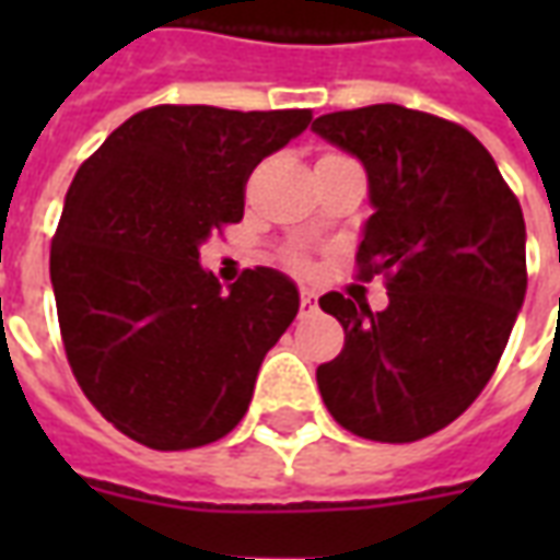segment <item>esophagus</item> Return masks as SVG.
Returning a JSON list of instances; mask_svg holds the SVG:
<instances>
[{
    "instance_id": "1",
    "label": "esophagus",
    "mask_w": 560,
    "mask_h": 560,
    "mask_svg": "<svg viewBox=\"0 0 560 560\" xmlns=\"http://www.w3.org/2000/svg\"><path fill=\"white\" fill-rule=\"evenodd\" d=\"M317 312V296L312 291H303L300 296V317H308Z\"/></svg>"
}]
</instances>
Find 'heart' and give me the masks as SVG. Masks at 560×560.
Returning a JSON list of instances; mask_svg holds the SVG:
<instances>
[{"label": "heart", "mask_w": 560, "mask_h": 560, "mask_svg": "<svg viewBox=\"0 0 560 560\" xmlns=\"http://www.w3.org/2000/svg\"><path fill=\"white\" fill-rule=\"evenodd\" d=\"M291 264H293V267H296V269H305V257L293 255V257H291Z\"/></svg>", "instance_id": "obj_1"}]
</instances>
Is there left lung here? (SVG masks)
<instances>
[{"label": "left lung", "instance_id": "1", "mask_svg": "<svg viewBox=\"0 0 560 560\" xmlns=\"http://www.w3.org/2000/svg\"><path fill=\"white\" fill-rule=\"evenodd\" d=\"M312 131L369 176L360 276H387L372 312L339 291L320 308L345 348L317 369L324 405L348 432L411 444L477 399L525 303V219L489 149L456 122L372 104L317 116Z\"/></svg>", "mask_w": 560, "mask_h": 560}]
</instances>
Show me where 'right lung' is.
<instances>
[{"mask_svg": "<svg viewBox=\"0 0 560 560\" xmlns=\"http://www.w3.org/2000/svg\"><path fill=\"white\" fill-rule=\"evenodd\" d=\"M308 122L312 110L159 104L80 164L50 245L56 315L80 389L138 444H212L248 411L300 291L269 267L221 291L200 245L243 219L248 173Z\"/></svg>", "mask_w": 560, "mask_h": 560, "instance_id": "1", "label": "right lung"}]
</instances>
